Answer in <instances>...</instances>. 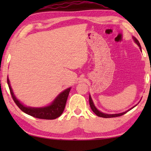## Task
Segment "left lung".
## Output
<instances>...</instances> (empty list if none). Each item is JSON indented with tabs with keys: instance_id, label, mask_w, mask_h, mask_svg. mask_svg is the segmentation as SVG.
<instances>
[{
	"instance_id": "left-lung-1",
	"label": "left lung",
	"mask_w": 151,
	"mask_h": 151,
	"mask_svg": "<svg viewBox=\"0 0 151 151\" xmlns=\"http://www.w3.org/2000/svg\"><path fill=\"white\" fill-rule=\"evenodd\" d=\"M133 39L134 40V42H135L136 44H137L138 46H139L140 50L142 51V47H141V45H140L139 41H138V40L137 38H135V37L133 36ZM89 104H90V106H91V110L93 111V112L95 114L98 115V117H104V118H110V117H119V116H121V115H122L124 114H125L126 113H127L128 111H129L130 110H131L132 109H133L134 107H135V106H134L133 107H132V108H131L130 109H129V110L126 111H124V112H122V113H116V114H107V113H102L100 111H99L98 109L96 108V106L94 105V103L93 102V100L91 98V95L89 94Z\"/></svg>"
}]
</instances>
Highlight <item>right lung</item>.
Returning a JSON list of instances; mask_svg holds the SVG:
<instances>
[{"instance_id":"right-lung-1","label":"right lung","mask_w":151,"mask_h":151,"mask_svg":"<svg viewBox=\"0 0 151 151\" xmlns=\"http://www.w3.org/2000/svg\"><path fill=\"white\" fill-rule=\"evenodd\" d=\"M7 84L12 98L20 110L32 117L45 119H54L60 116L65 108L66 102H67L70 90L71 88V87H69L62 91L58 95V96H56V98L53 100V102L47 106L42 107H31L24 105L15 96L12 88L11 84H10L8 76Z\"/></svg>"}]
</instances>
